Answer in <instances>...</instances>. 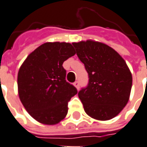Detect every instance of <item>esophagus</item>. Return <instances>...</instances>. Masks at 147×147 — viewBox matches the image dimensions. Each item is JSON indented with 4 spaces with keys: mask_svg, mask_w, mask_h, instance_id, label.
I'll return each instance as SVG.
<instances>
[{
    "mask_svg": "<svg viewBox=\"0 0 147 147\" xmlns=\"http://www.w3.org/2000/svg\"><path fill=\"white\" fill-rule=\"evenodd\" d=\"M74 86L76 87V88H77V89L78 90H79V88H80V84H79V81H75L74 82Z\"/></svg>",
    "mask_w": 147,
    "mask_h": 147,
    "instance_id": "obj_1",
    "label": "esophagus"
}]
</instances>
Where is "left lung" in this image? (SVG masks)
<instances>
[{"label":"left lung","instance_id":"8db88e82","mask_svg":"<svg viewBox=\"0 0 147 147\" xmlns=\"http://www.w3.org/2000/svg\"><path fill=\"white\" fill-rule=\"evenodd\" d=\"M88 74V84L78 92L85 113L98 121L118 115L128 103L132 76L125 59L103 43H73Z\"/></svg>","mask_w":147,"mask_h":147}]
</instances>
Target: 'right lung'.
<instances>
[{
  "mask_svg": "<svg viewBox=\"0 0 147 147\" xmlns=\"http://www.w3.org/2000/svg\"><path fill=\"white\" fill-rule=\"evenodd\" d=\"M70 43L46 42L26 57L18 73L20 101L33 118L56 125L65 118L68 102L78 93L66 81L63 63L75 55Z\"/></svg>",
  "mask_w": 147,
  "mask_h": 147,
  "instance_id": "obj_1",
  "label": "right lung"
}]
</instances>
